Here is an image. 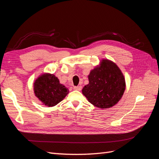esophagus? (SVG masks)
<instances>
[{"label": "esophagus", "mask_w": 159, "mask_h": 159, "mask_svg": "<svg viewBox=\"0 0 159 159\" xmlns=\"http://www.w3.org/2000/svg\"><path fill=\"white\" fill-rule=\"evenodd\" d=\"M81 89H82V87L81 85H78V86H74V89L75 90H78V91H80Z\"/></svg>", "instance_id": "obj_1"}]
</instances>
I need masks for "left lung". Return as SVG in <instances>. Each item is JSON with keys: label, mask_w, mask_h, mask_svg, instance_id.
Segmentation results:
<instances>
[{"label": "left lung", "mask_w": 159, "mask_h": 159, "mask_svg": "<svg viewBox=\"0 0 159 159\" xmlns=\"http://www.w3.org/2000/svg\"><path fill=\"white\" fill-rule=\"evenodd\" d=\"M89 84L82 93L91 104L101 109L113 107L121 99L125 89L121 71L113 61L103 60L99 67L91 70Z\"/></svg>", "instance_id": "1"}]
</instances>
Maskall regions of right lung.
Returning a JSON list of instances; mask_svg holds the SVG:
<instances>
[{"mask_svg": "<svg viewBox=\"0 0 159 159\" xmlns=\"http://www.w3.org/2000/svg\"><path fill=\"white\" fill-rule=\"evenodd\" d=\"M36 97L46 106L57 105L68 95L69 91L54 74H44L40 76L34 84Z\"/></svg>", "mask_w": 159, "mask_h": 159, "instance_id": "1", "label": "right lung"}]
</instances>
